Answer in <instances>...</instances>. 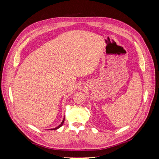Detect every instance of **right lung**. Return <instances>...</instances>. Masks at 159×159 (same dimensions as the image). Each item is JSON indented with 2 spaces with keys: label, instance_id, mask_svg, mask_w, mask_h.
I'll return each instance as SVG.
<instances>
[{
  "label": "right lung",
  "instance_id": "obj_1",
  "mask_svg": "<svg viewBox=\"0 0 159 159\" xmlns=\"http://www.w3.org/2000/svg\"><path fill=\"white\" fill-rule=\"evenodd\" d=\"M64 120H65V118H64V119H63V121H62V122L60 123V125H59L57 127H56V128H53V129H51V130H56V129H59L60 127H61L62 126V125L64 124Z\"/></svg>",
  "mask_w": 159,
  "mask_h": 159
}]
</instances>
